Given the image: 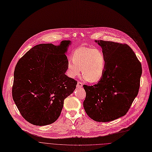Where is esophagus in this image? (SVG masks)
Returning a JSON list of instances; mask_svg holds the SVG:
<instances>
[{
	"mask_svg": "<svg viewBox=\"0 0 152 152\" xmlns=\"http://www.w3.org/2000/svg\"><path fill=\"white\" fill-rule=\"evenodd\" d=\"M82 85H83V83L81 82H77V87H78V88H80V87H82Z\"/></svg>",
	"mask_w": 152,
	"mask_h": 152,
	"instance_id": "34e87169",
	"label": "esophagus"
}]
</instances>
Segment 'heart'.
Returning a JSON list of instances; mask_svg holds the SVG:
<instances>
[{
    "mask_svg": "<svg viewBox=\"0 0 152 152\" xmlns=\"http://www.w3.org/2000/svg\"><path fill=\"white\" fill-rule=\"evenodd\" d=\"M107 63L106 57L102 50L85 47L77 48L73 53L72 59L67 62L68 75L74 78L82 73L89 82H96L104 74Z\"/></svg>",
    "mask_w": 152,
    "mask_h": 152,
    "instance_id": "heart-1",
    "label": "heart"
}]
</instances>
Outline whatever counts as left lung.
Listing matches in <instances>:
<instances>
[{
  "label": "left lung",
  "instance_id": "8db88e82",
  "mask_svg": "<svg viewBox=\"0 0 152 152\" xmlns=\"http://www.w3.org/2000/svg\"><path fill=\"white\" fill-rule=\"evenodd\" d=\"M107 59L104 74L96 84L83 85V107L90 118L106 122L124 116L137 96L142 73L141 65L126 44L95 40Z\"/></svg>",
  "mask_w": 152,
  "mask_h": 152
}]
</instances>
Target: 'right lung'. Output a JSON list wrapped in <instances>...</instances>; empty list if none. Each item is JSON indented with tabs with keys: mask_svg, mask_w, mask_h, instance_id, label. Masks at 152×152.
I'll use <instances>...</instances> for the list:
<instances>
[{
	"mask_svg": "<svg viewBox=\"0 0 152 152\" xmlns=\"http://www.w3.org/2000/svg\"><path fill=\"white\" fill-rule=\"evenodd\" d=\"M70 42L36 45L16 65L12 98L21 116L31 124L43 126L56 121L64 99L76 88L77 81L65 74L68 62L65 53Z\"/></svg>",
	"mask_w": 152,
	"mask_h": 152,
	"instance_id": "1",
	"label": "right lung"
}]
</instances>
